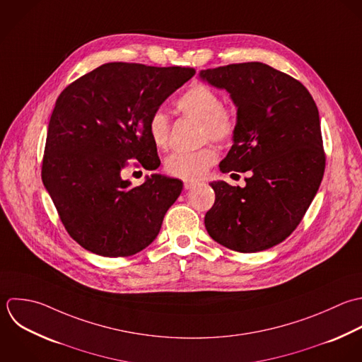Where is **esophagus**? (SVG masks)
<instances>
[{
	"label": "esophagus",
	"mask_w": 362,
	"mask_h": 362,
	"mask_svg": "<svg viewBox=\"0 0 362 362\" xmlns=\"http://www.w3.org/2000/svg\"><path fill=\"white\" fill-rule=\"evenodd\" d=\"M196 185H197V182H194V180H185V183H183V186H185V189H186V190H189V189L194 187Z\"/></svg>",
	"instance_id": "34e87169"
}]
</instances>
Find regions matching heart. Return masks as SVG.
Segmentation results:
<instances>
[{
  "label": "heart",
  "instance_id": "1",
  "mask_svg": "<svg viewBox=\"0 0 362 362\" xmlns=\"http://www.w3.org/2000/svg\"><path fill=\"white\" fill-rule=\"evenodd\" d=\"M176 110L186 117L202 121V139L228 144L234 139L238 128L237 115L233 108L221 104L220 94L204 83L192 84L175 103ZM148 135L158 149H165L170 139L169 117L158 110L151 114L146 124ZM218 159L213 145L192 152H173L165 159L168 175L185 180L202 177Z\"/></svg>",
  "mask_w": 362,
  "mask_h": 362
}]
</instances>
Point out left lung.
I'll list each match as a JSON object with an SVG mask.
<instances>
[{"instance_id":"left-lung-1","label":"left lung","mask_w":362,"mask_h":362,"mask_svg":"<svg viewBox=\"0 0 362 362\" xmlns=\"http://www.w3.org/2000/svg\"><path fill=\"white\" fill-rule=\"evenodd\" d=\"M226 88L237 107V134L224 173L250 172L245 187L211 182L209 235L237 252H258L286 240L300 224L322 183L326 153L317 105L292 76L261 62L200 71Z\"/></svg>"}]
</instances>
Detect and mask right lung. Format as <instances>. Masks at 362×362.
Segmentation results:
<instances>
[{
  "instance_id": "add662e5",
  "label": "right lung",
  "mask_w": 362,
  "mask_h": 362,
  "mask_svg": "<svg viewBox=\"0 0 362 362\" xmlns=\"http://www.w3.org/2000/svg\"><path fill=\"white\" fill-rule=\"evenodd\" d=\"M194 73L182 66L112 62L78 77L57 97L42 182L66 231L84 250L131 257L159 234L183 183L152 175L131 187L121 173L131 159L148 170L159 166L148 119Z\"/></svg>"
}]
</instances>
